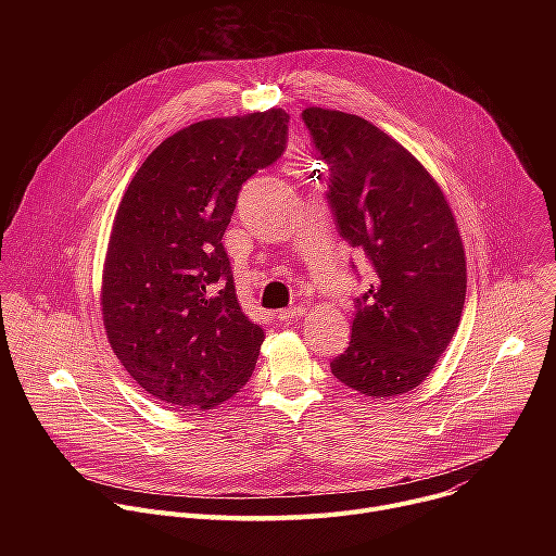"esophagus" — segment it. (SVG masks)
<instances>
[{"mask_svg": "<svg viewBox=\"0 0 556 556\" xmlns=\"http://www.w3.org/2000/svg\"><path fill=\"white\" fill-rule=\"evenodd\" d=\"M303 312H305L303 307H290V309H277L275 316L279 321H294V319H299Z\"/></svg>", "mask_w": 556, "mask_h": 556, "instance_id": "obj_1", "label": "esophagus"}]
</instances>
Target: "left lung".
Here are the masks:
<instances>
[{
  "label": "left lung",
  "instance_id": "8db88e82",
  "mask_svg": "<svg viewBox=\"0 0 556 556\" xmlns=\"http://www.w3.org/2000/svg\"><path fill=\"white\" fill-rule=\"evenodd\" d=\"M301 116L330 169L337 228L376 273L330 367L343 384L393 399L425 382L459 326L462 237L442 189L401 142L356 114L307 108Z\"/></svg>",
  "mask_w": 556,
  "mask_h": 556
}]
</instances>
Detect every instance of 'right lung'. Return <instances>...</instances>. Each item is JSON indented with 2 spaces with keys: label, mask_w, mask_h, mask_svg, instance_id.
Returning <instances> with one entry per match:
<instances>
[{
  "label": "right lung",
  "mask_w": 556,
  "mask_h": 556,
  "mask_svg": "<svg viewBox=\"0 0 556 556\" xmlns=\"http://www.w3.org/2000/svg\"><path fill=\"white\" fill-rule=\"evenodd\" d=\"M270 108L193 123L131 178L103 266V326L129 376L169 409L202 412L240 391L264 330L242 312L222 237L242 185L286 149Z\"/></svg>",
  "instance_id": "1"
}]
</instances>
